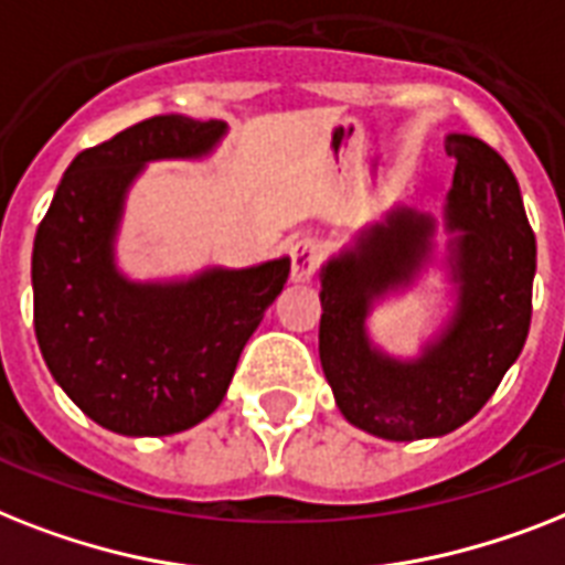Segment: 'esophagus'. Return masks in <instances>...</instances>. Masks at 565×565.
<instances>
[{"mask_svg": "<svg viewBox=\"0 0 565 565\" xmlns=\"http://www.w3.org/2000/svg\"><path fill=\"white\" fill-rule=\"evenodd\" d=\"M292 281H310L316 273V264H319V243L310 241V237H301V241L292 243Z\"/></svg>", "mask_w": 565, "mask_h": 565, "instance_id": "esophagus-1", "label": "esophagus"}]
</instances>
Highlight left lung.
<instances>
[{"label":"left lung","instance_id":"obj_1","mask_svg":"<svg viewBox=\"0 0 565 565\" xmlns=\"http://www.w3.org/2000/svg\"><path fill=\"white\" fill-rule=\"evenodd\" d=\"M456 173L444 203V269L456 287L447 324L412 360L374 345L377 301L435 264V217L388 211L319 273V360L348 424L386 441L438 438L490 401L531 328L536 241L505 159L467 132L444 139Z\"/></svg>","mask_w":565,"mask_h":565}]
</instances>
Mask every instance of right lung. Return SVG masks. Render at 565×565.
<instances>
[{
	"label": "right lung",
	"mask_w": 565,
	"mask_h": 565,
	"mask_svg": "<svg viewBox=\"0 0 565 565\" xmlns=\"http://www.w3.org/2000/svg\"><path fill=\"white\" fill-rule=\"evenodd\" d=\"M226 121L156 116L77 153L36 228L34 330L57 386L118 435H173L217 409L243 345L284 290L290 258L132 281L116 237L150 162L205 159Z\"/></svg>",
	"instance_id": "right-lung-1"
}]
</instances>
